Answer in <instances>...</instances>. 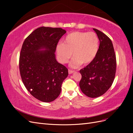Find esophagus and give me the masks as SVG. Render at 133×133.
<instances>
[{
  "instance_id": "1",
  "label": "esophagus",
  "mask_w": 133,
  "mask_h": 133,
  "mask_svg": "<svg viewBox=\"0 0 133 133\" xmlns=\"http://www.w3.org/2000/svg\"><path fill=\"white\" fill-rule=\"evenodd\" d=\"M68 72H69V74H71L72 73H73L74 72V70H70V69H69V70H68Z\"/></svg>"
}]
</instances>
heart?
<instances>
[{
  "label": "heart",
  "instance_id": "heart-1",
  "mask_svg": "<svg viewBox=\"0 0 133 133\" xmlns=\"http://www.w3.org/2000/svg\"><path fill=\"white\" fill-rule=\"evenodd\" d=\"M99 46V39L94 32L74 31L68 34L64 43L58 44L56 51L59 61L66 63L71 57L70 63L73 68L79 67L82 64L87 65L95 58Z\"/></svg>",
  "mask_w": 133,
  "mask_h": 133
}]
</instances>
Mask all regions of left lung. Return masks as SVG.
Instances as JSON below:
<instances>
[{"label": "left lung", "instance_id": "1", "mask_svg": "<svg viewBox=\"0 0 133 133\" xmlns=\"http://www.w3.org/2000/svg\"><path fill=\"white\" fill-rule=\"evenodd\" d=\"M93 30L99 39V49L94 59L80 70L82 79L79 86L88 97L97 98L105 93L113 83L116 60L111 39L101 31Z\"/></svg>", "mask_w": 133, "mask_h": 133}]
</instances>
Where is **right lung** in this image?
Instances as JSON below:
<instances>
[{
  "instance_id": "obj_1",
  "label": "right lung",
  "mask_w": 133,
  "mask_h": 133,
  "mask_svg": "<svg viewBox=\"0 0 133 133\" xmlns=\"http://www.w3.org/2000/svg\"><path fill=\"white\" fill-rule=\"evenodd\" d=\"M66 33L60 28H37L23 42L19 57L20 74L24 85L34 98L43 102L57 99L68 70L55 59L59 39ZM42 49L46 50L40 51Z\"/></svg>"
}]
</instances>
